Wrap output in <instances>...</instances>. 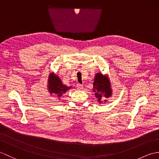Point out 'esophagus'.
I'll use <instances>...</instances> for the list:
<instances>
[{"instance_id":"esophagus-1","label":"esophagus","mask_w":159,"mask_h":159,"mask_svg":"<svg viewBox=\"0 0 159 159\" xmlns=\"http://www.w3.org/2000/svg\"><path fill=\"white\" fill-rule=\"evenodd\" d=\"M76 87H77V89H82L83 87V85H81V84L79 83V84H77Z\"/></svg>"}]
</instances>
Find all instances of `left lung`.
<instances>
[{
    "label": "left lung",
    "mask_w": 159,
    "mask_h": 159,
    "mask_svg": "<svg viewBox=\"0 0 159 159\" xmlns=\"http://www.w3.org/2000/svg\"><path fill=\"white\" fill-rule=\"evenodd\" d=\"M93 92L95 93L97 98V101L100 104L107 102V100L102 101V98H109L113 94V90L111 88V83L109 76L107 74H103L101 72H98L94 76L93 83Z\"/></svg>",
    "instance_id": "left-lung-1"
}]
</instances>
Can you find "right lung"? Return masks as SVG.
Here are the masks:
<instances>
[{
	"instance_id": "1",
	"label": "right lung",
	"mask_w": 159,
	"mask_h": 159,
	"mask_svg": "<svg viewBox=\"0 0 159 159\" xmlns=\"http://www.w3.org/2000/svg\"><path fill=\"white\" fill-rule=\"evenodd\" d=\"M48 92L50 95H56L59 99L61 97L63 94L66 93L67 91L72 88V86L67 87L63 84L59 76H57L54 72L49 74L48 79V85H47Z\"/></svg>"
}]
</instances>
